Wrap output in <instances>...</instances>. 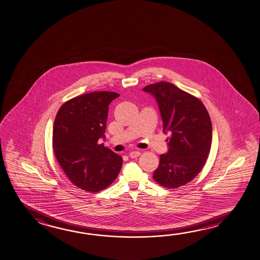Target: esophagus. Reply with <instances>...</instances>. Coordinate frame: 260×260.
Masks as SVG:
<instances>
[{
	"label": "esophagus",
	"instance_id": "34e87169",
	"mask_svg": "<svg viewBox=\"0 0 260 260\" xmlns=\"http://www.w3.org/2000/svg\"><path fill=\"white\" fill-rule=\"evenodd\" d=\"M140 155H141V151L135 150V151H132V152L129 153V157H131V158H137V157H139Z\"/></svg>",
	"mask_w": 260,
	"mask_h": 260
}]
</instances>
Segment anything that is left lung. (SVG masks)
Here are the masks:
<instances>
[{
	"mask_svg": "<svg viewBox=\"0 0 260 260\" xmlns=\"http://www.w3.org/2000/svg\"><path fill=\"white\" fill-rule=\"evenodd\" d=\"M143 90L158 102L167 138L169 150L159 156L153 173L155 182L176 189L193 180L205 166L212 144L209 113L196 96L172 83L160 81L146 86Z\"/></svg>",
	"mask_w": 260,
	"mask_h": 260,
	"instance_id": "1",
	"label": "left lung"
}]
</instances>
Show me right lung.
I'll list each match as a JSON object with an SVG mask.
<instances>
[{
    "label": "right lung",
    "instance_id": "obj_1",
    "mask_svg": "<svg viewBox=\"0 0 260 260\" xmlns=\"http://www.w3.org/2000/svg\"><path fill=\"white\" fill-rule=\"evenodd\" d=\"M119 95L96 91L64 102L55 116L53 148L66 175L83 191L99 192L110 186L122 158L98 141L105 138L109 105Z\"/></svg>",
    "mask_w": 260,
    "mask_h": 260
}]
</instances>
